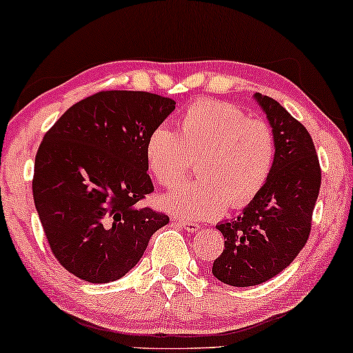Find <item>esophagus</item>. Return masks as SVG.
Returning <instances> with one entry per match:
<instances>
[{"label": "esophagus", "mask_w": 353, "mask_h": 353, "mask_svg": "<svg viewBox=\"0 0 353 353\" xmlns=\"http://www.w3.org/2000/svg\"><path fill=\"white\" fill-rule=\"evenodd\" d=\"M176 223L180 227H183L185 228V230H188V232H196V230H199V225L196 222H186V221H176Z\"/></svg>", "instance_id": "esophagus-1"}]
</instances>
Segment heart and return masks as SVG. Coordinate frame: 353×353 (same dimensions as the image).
Here are the masks:
<instances>
[{
    "label": "heart",
    "instance_id": "heart-1",
    "mask_svg": "<svg viewBox=\"0 0 353 353\" xmlns=\"http://www.w3.org/2000/svg\"><path fill=\"white\" fill-rule=\"evenodd\" d=\"M277 139L268 121L222 100L199 99L180 118V131L160 125L149 134L145 162L162 188L185 180L196 160L198 180L160 199L163 209L190 221L238 210L263 191L276 163Z\"/></svg>",
    "mask_w": 353,
    "mask_h": 353
}]
</instances>
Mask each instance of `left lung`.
<instances>
[{"label":"left lung","instance_id":"8db88e82","mask_svg":"<svg viewBox=\"0 0 353 353\" xmlns=\"http://www.w3.org/2000/svg\"><path fill=\"white\" fill-rule=\"evenodd\" d=\"M277 139L276 163L263 191L238 219L219 223L223 251L212 274L233 287L276 277L308 241L321 188V167L310 132L281 103L256 94Z\"/></svg>","mask_w":353,"mask_h":353}]
</instances>
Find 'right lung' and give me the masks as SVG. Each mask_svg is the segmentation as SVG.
<instances>
[{"mask_svg": "<svg viewBox=\"0 0 353 353\" xmlns=\"http://www.w3.org/2000/svg\"><path fill=\"white\" fill-rule=\"evenodd\" d=\"M173 110L175 100L157 94L102 90L45 132L32 193L50 250L76 277H123L170 221L141 201L154 191L145 144Z\"/></svg>", "mask_w": 353, "mask_h": 353, "instance_id": "right-lung-1", "label": "right lung"}]
</instances>
